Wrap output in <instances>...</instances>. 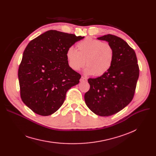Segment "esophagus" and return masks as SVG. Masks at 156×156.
I'll list each match as a JSON object with an SVG mask.
<instances>
[{
    "instance_id": "34e87169",
    "label": "esophagus",
    "mask_w": 156,
    "mask_h": 156,
    "mask_svg": "<svg viewBox=\"0 0 156 156\" xmlns=\"http://www.w3.org/2000/svg\"><path fill=\"white\" fill-rule=\"evenodd\" d=\"M87 81V78H85L84 76H81V79H80V81Z\"/></svg>"
}]
</instances>
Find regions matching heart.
<instances>
[{"mask_svg":"<svg viewBox=\"0 0 156 156\" xmlns=\"http://www.w3.org/2000/svg\"><path fill=\"white\" fill-rule=\"evenodd\" d=\"M76 47L77 51L70 47L66 52V59L71 69L79 71L86 64L85 73L95 76H102L109 71L114 59V50L109 44L88 37Z\"/></svg>","mask_w":156,"mask_h":156,"instance_id":"b5f03b06","label":"heart"}]
</instances>
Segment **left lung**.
<instances>
[{"mask_svg": "<svg viewBox=\"0 0 156 156\" xmlns=\"http://www.w3.org/2000/svg\"><path fill=\"white\" fill-rule=\"evenodd\" d=\"M109 44L114 59L109 71L96 78H89L85 94L87 107L100 116H109L125 108L132 101L139 76L136 54L124 40L111 34L98 37Z\"/></svg>", "mask_w": 156, "mask_h": 156, "instance_id": "obj_1", "label": "left lung"}]
</instances>
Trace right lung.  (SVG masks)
Masks as SVG:
<instances>
[{
	"label": "right lung",
	"instance_id": "obj_1",
	"mask_svg": "<svg viewBox=\"0 0 156 156\" xmlns=\"http://www.w3.org/2000/svg\"><path fill=\"white\" fill-rule=\"evenodd\" d=\"M84 37L48 30L30 41L18 69L23 102L34 112L49 116L64 103L81 75L68 66L66 52Z\"/></svg>",
	"mask_w": 156,
	"mask_h": 156
}]
</instances>
